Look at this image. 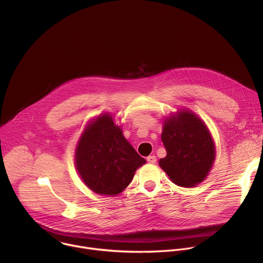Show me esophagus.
Here are the masks:
<instances>
[{"mask_svg": "<svg viewBox=\"0 0 263 263\" xmlns=\"http://www.w3.org/2000/svg\"><path fill=\"white\" fill-rule=\"evenodd\" d=\"M146 161L148 162V163H156V161H157V158H156V156H154V155H152V156H148V157H146Z\"/></svg>", "mask_w": 263, "mask_h": 263, "instance_id": "34e87169", "label": "esophagus"}]
</instances>
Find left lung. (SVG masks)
Masks as SVG:
<instances>
[{
  "label": "left lung",
  "mask_w": 263,
  "mask_h": 263,
  "mask_svg": "<svg viewBox=\"0 0 263 263\" xmlns=\"http://www.w3.org/2000/svg\"><path fill=\"white\" fill-rule=\"evenodd\" d=\"M161 140L166 156L159 165L172 182L193 187L204 181L215 159V147L203 121L189 110H180L165 120Z\"/></svg>",
  "instance_id": "left-lung-1"
}]
</instances>
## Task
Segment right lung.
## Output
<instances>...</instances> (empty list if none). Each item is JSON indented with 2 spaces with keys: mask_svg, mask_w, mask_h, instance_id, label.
Instances as JSON below:
<instances>
[{
  "mask_svg": "<svg viewBox=\"0 0 263 263\" xmlns=\"http://www.w3.org/2000/svg\"><path fill=\"white\" fill-rule=\"evenodd\" d=\"M144 163L145 159L137 154L107 114L85 128L76 148V168L88 189L99 195L122 193Z\"/></svg>",
  "mask_w": 263,
  "mask_h": 263,
  "instance_id": "1",
  "label": "right lung"
}]
</instances>
